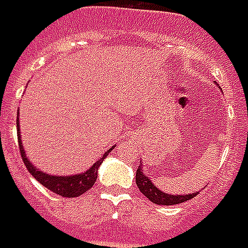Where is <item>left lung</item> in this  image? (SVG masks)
<instances>
[{
    "label": "left lung",
    "mask_w": 248,
    "mask_h": 248,
    "mask_svg": "<svg viewBox=\"0 0 248 248\" xmlns=\"http://www.w3.org/2000/svg\"><path fill=\"white\" fill-rule=\"evenodd\" d=\"M135 183L140 188V191L145 195L150 202L155 203V204H159V206H171V204H179V203H183L188 201V199H192L199 194V191L188 192V194H175V195H171V194H167L163 190H161L159 187L155 186V183L151 181L150 175L146 172V170L143 169V162L140 161V165L137 169V174H135Z\"/></svg>",
    "instance_id": "obj_1"
}]
</instances>
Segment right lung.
<instances>
[{"instance_id":"add662e5","label":"right lung","mask_w":248,"mask_h":248,"mask_svg":"<svg viewBox=\"0 0 248 248\" xmlns=\"http://www.w3.org/2000/svg\"><path fill=\"white\" fill-rule=\"evenodd\" d=\"M17 134H18L19 151H21L25 166L29 170L30 174L33 175V178H35V181H38L42 186L49 188L54 194H58V195L65 198L79 197L83 192L90 190L93 185L95 183V179L98 178V169L101 166V163L108 155V153L115 147V146H113L108 151H105V154L98 161L94 162L92 166L89 167L87 170H85V171L70 174V175H57V174H49V172L41 170V169L35 166L34 163H31V161L29 159V156H28L24 149V145H22L21 130H19V115L17 117Z\"/></svg>"}]
</instances>
